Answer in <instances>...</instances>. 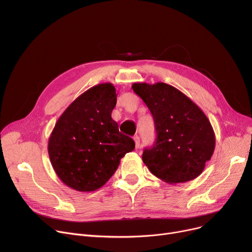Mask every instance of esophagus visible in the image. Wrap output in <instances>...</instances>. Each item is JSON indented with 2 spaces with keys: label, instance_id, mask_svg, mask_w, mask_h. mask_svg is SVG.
Listing matches in <instances>:
<instances>
[{
  "label": "esophagus",
  "instance_id": "1",
  "mask_svg": "<svg viewBox=\"0 0 252 252\" xmlns=\"http://www.w3.org/2000/svg\"><path fill=\"white\" fill-rule=\"evenodd\" d=\"M134 141H135V144H136V149H139L140 148V138H139V136L134 137Z\"/></svg>",
  "mask_w": 252,
  "mask_h": 252
}]
</instances>
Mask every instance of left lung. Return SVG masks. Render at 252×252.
I'll use <instances>...</instances> for the list:
<instances>
[{
  "mask_svg": "<svg viewBox=\"0 0 252 252\" xmlns=\"http://www.w3.org/2000/svg\"><path fill=\"white\" fill-rule=\"evenodd\" d=\"M131 88L149 108L156 131L154 144L143 151V162L155 177L168 184L196 179L216 146L206 115L173 86L137 83Z\"/></svg>",
  "mask_w": 252,
  "mask_h": 252,
  "instance_id": "1",
  "label": "left lung"
}]
</instances>
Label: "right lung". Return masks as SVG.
<instances>
[{"label":"right lung","instance_id":"right-lung-1","mask_svg":"<svg viewBox=\"0 0 252 252\" xmlns=\"http://www.w3.org/2000/svg\"><path fill=\"white\" fill-rule=\"evenodd\" d=\"M112 84H100L77 97L57 121L49 139L50 161L71 189L91 192L115 173L119 160L135 149L111 118L117 95Z\"/></svg>","mask_w":252,"mask_h":252}]
</instances>
